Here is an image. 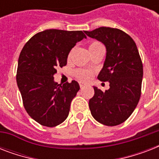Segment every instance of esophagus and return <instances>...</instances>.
Segmentation results:
<instances>
[{
    "label": "esophagus",
    "instance_id": "34e87169",
    "mask_svg": "<svg viewBox=\"0 0 159 159\" xmlns=\"http://www.w3.org/2000/svg\"><path fill=\"white\" fill-rule=\"evenodd\" d=\"M85 87V84H82V83L80 84V87H81V88H82V87Z\"/></svg>",
    "mask_w": 159,
    "mask_h": 159
}]
</instances>
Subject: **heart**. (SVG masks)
Listing matches in <instances>:
<instances>
[{"label": "heart", "instance_id": "obj_1", "mask_svg": "<svg viewBox=\"0 0 159 159\" xmlns=\"http://www.w3.org/2000/svg\"><path fill=\"white\" fill-rule=\"evenodd\" d=\"M99 48H104L103 45L101 43H99V42L95 41V42H92V43H90V52L97 50V49H99ZM75 75L77 77V79H79L80 81H82V82H87L92 77V72H90L88 70H77L76 72H75Z\"/></svg>", "mask_w": 159, "mask_h": 159}]
</instances>
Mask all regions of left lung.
<instances>
[{
	"label": "left lung",
	"mask_w": 159,
	"mask_h": 159,
	"mask_svg": "<svg viewBox=\"0 0 159 159\" xmlns=\"http://www.w3.org/2000/svg\"><path fill=\"white\" fill-rule=\"evenodd\" d=\"M84 32L106 46V60L97 78L110 83L106 92L93 87L90 111L99 123L118 125L131 116L140 98L143 63L138 48L133 39L119 29L100 27Z\"/></svg>",
	"instance_id": "1"
}]
</instances>
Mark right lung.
I'll list each match as a JSON object with an SVG mask.
<instances>
[{
  "mask_svg": "<svg viewBox=\"0 0 159 159\" xmlns=\"http://www.w3.org/2000/svg\"><path fill=\"white\" fill-rule=\"evenodd\" d=\"M87 38L82 30H46L34 35L24 46L18 60L16 82L25 111L36 122L54 127L67 119L78 82L57 84V67L67 64L68 53Z\"/></svg>",
  "mask_w": 159,
  "mask_h": 159,
  "instance_id": "obj_1",
  "label": "right lung"
}]
</instances>
